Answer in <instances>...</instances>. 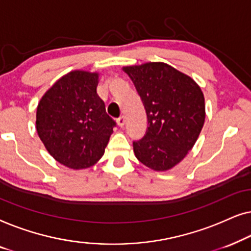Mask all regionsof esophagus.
<instances>
[{
  "label": "esophagus",
  "mask_w": 251,
  "mask_h": 251,
  "mask_svg": "<svg viewBox=\"0 0 251 251\" xmlns=\"http://www.w3.org/2000/svg\"><path fill=\"white\" fill-rule=\"evenodd\" d=\"M116 122H118V126H123L126 125V118L123 115H121L118 120H116Z\"/></svg>",
  "instance_id": "34e87169"
}]
</instances>
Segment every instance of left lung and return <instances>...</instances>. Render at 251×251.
Listing matches in <instances>:
<instances>
[{
  "label": "left lung",
  "instance_id": "obj_1",
  "mask_svg": "<svg viewBox=\"0 0 251 251\" xmlns=\"http://www.w3.org/2000/svg\"><path fill=\"white\" fill-rule=\"evenodd\" d=\"M135 84L147 115L145 136L133 142L143 164L166 171L192 150L205 119L204 97L193 78L164 63L123 67Z\"/></svg>",
  "mask_w": 251,
  "mask_h": 251
}]
</instances>
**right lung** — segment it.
Instances as JSON below:
<instances>
[{"label": "right lung", "mask_w": 251, "mask_h": 251, "mask_svg": "<svg viewBox=\"0 0 251 251\" xmlns=\"http://www.w3.org/2000/svg\"><path fill=\"white\" fill-rule=\"evenodd\" d=\"M98 81V73L72 71L37 105V135L50 155L71 169L97 163L116 126L97 94Z\"/></svg>", "instance_id": "add662e5"}]
</instances>
